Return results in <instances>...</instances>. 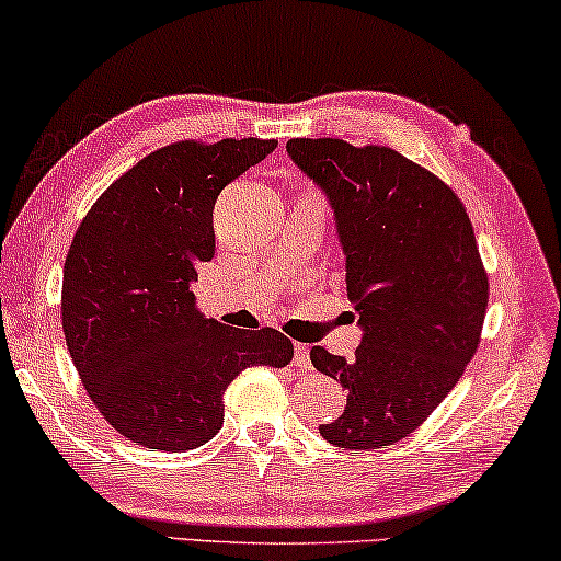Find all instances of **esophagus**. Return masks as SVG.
Masks as SVG:
<instances>
[{
	"label": "esophagus",
	"mask_w": 561,
	"mask_h": 561,
	"mask_svg": "<svg viewBox=\"0 0 561 561\" xmlns=\"http://www.w3.org/2000/svg\"><path fill=\"white\" fill-rule=\"evenodd\" d=\"M294 363L298 368H311V358H309V345L296 343L294 345Z\"/></svg>",
	"instance_id": "34e87169"
}]
</instances>
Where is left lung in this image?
Instances as JSON below:
<instances>
[{
	"label": "left lung",
	"mask_w": 561,
	"mask_h": 561,
	"mask_svg": "<svg viewBox=\"0 0 561 561\" xmlns=\"http://www.w3.org/2000/svg\"><path fill=\"white\" fill-rule=\"evenodd\" d=\"M286 151L330 203L363 332L353 360L311 351L314 368L347 389L345 412L319 433L340 448L391 446L477 353L486 273L474 229L456 193L394 149L290 138Z\"/></svg>",
	"instance_id": "obj_1"
}]
</instances>
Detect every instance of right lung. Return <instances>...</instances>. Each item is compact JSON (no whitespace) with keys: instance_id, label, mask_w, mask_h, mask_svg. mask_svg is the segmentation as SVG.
Returning a JSON list of instances; mask_svg holds the SVG:
<instances>
[{"instance_id":"1","label":"right lung","mask_w":561,"mask_h":561,"mask_svg":"<svg viewBox=\"0 0 561 561\" xmlns=\"http://www.w3.org/2000/svg\"><path fill=\"white\" fill-rule=\"evenodd\" d=\"M275 147L172 144L115 180L79 224L64 265V337L94 407L138 446H203L244 368L294 358L283 332L206 319L193 294L195 267L214 257L218 193Z\"/></svg>"}]
</instances>
